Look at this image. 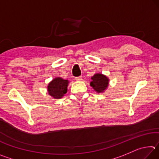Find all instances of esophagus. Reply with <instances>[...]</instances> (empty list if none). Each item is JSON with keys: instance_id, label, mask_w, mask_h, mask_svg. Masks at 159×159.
Here are the masks:
<instances>
[{"instance_id": "esophagus-1", "label": "esophagus", "mask_w": 159, "mask_h": 159, "mask_svg": "<svg viewBox=\"0 0 159 159\" xmlns=\"http://www.w3.org/2000/svg\"><path fill=\"white\" fill-rule=\"evenodd\" d=\"M75 79H76V80H78V81H80V80H82V76H78V77H76L75 78Z\"/></svg>"}]
</instances>
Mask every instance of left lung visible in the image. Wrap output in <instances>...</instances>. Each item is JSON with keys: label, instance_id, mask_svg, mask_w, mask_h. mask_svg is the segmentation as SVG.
Returning a JSON list of instances; mask_svg holds the SVG:
<instances>
[{"label": "left lung", "instance_id": "1", "mask_svg": "<svg viewBox=\"0 0 159 159\" xmlns=\"http://www.w3.org/2000/svg\"><path fill=\"white\" fill-rule=\"evenodd\" d=\"M90 86L97 93H103L109 85V79L105 75L102 74H95L91 77Z\"/></svg>", "mask_w": 159, "mask_h": 159}]
</instances>
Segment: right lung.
Listing matches in <instances>:
<instances>
[{"mask_svg":"<svg viewBox=\"0 0 159 159\" xmlns=\"http://www.w3.org/2000/svg\"><path fill=\"white\" fill-rule=\"evenodd\" d=\"M68 80H64L60 77L54 79L48 85V92L55 99H60L67 92Z\"/></svg>","mask_w":159,"mask_h":159,"instance_id":"right-lung-1","label":"right lung"}]
</instances>
